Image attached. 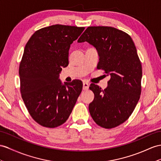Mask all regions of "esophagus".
I'll list each match as a JSON object with an SVG mask.
<instances>
[{
	"instance_id": "obj_1",
	"label": "esophagus",
	"mask_w": 161,
	"mask_h": 161,
	"mask_svg": "<svg viewBox=\"0 0 161 161\" xmlns=\"http://www.w3.org/2000/svg\"><path fill=\"white\" fill-rule=\"evenodd\" d=\"M89 88V84L86 81L83 82V90H87Z\"/></svg>"
}]
</instances>
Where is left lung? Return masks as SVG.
Segmentation results:
<instances>
[{
	"instance_id": "left-lung-1",
	"label": "left lung",
	"mask_w": 161,
	"mask_h": 161,
	"mask_svg": "<svg viewBox=\"0 0 161 161\" xmlns=\"http://www.w3.org/2000/svg\"><path fill=\"white\" fill-rule=\"evenodd\" d=\"M87 41L98 52V69L111 76L103 90L91 84L94 98L90 115L98 126L112 129L128 120L142 92V67L133 39L125 32L111 26H89L78 39Z\"/></svg>"
}]
</instances>
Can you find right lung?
Wrapping results in <instances>:
<instances>
[{
	"mask_svg": "<svg viewBox=\"0 0 161 161\" xmlns=\"http://www.w3.org/2000/svg\"><path fill=\"white\" fill-rule=\"evenodd\" d=\"M84 29L61 24L41 28L24 48L19 67L20 92L28 113L41 126L64 124L81 92V81L63 85L59 74L69 64L70 45Z\"/></svg>",
	"mask_w": 161,
	"mask_h": 161,
	"instance_id": "add662e5",
	"label": "right lung"
}]
</instances>
